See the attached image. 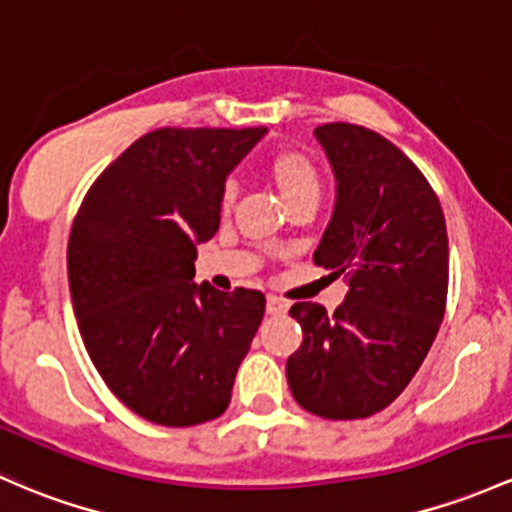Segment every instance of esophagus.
Listing matches in <instances>:
<instances>
[{"label":"esophagus","mask_w":512,"mask_h":512,"mask_svg":"<svg viewBox=\"0 0 512 512\" xmlns=\"http://www.w3.org/2000/svg\"><path fill=\"white\" fill-rule=\"evenodd\" d=\"M287 311V301L279 299V297H267V314L270 316H282Z\"/></svg>","instance_id":"1"}]
</instances>
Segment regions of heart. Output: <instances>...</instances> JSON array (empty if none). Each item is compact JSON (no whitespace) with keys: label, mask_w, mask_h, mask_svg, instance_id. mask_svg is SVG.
<instances>
[{"label":"heart","mask_w":512,"mask_h":512,"mask_svg":"<svg viewBox=\"0 0 512 512\" xmlns=\"http://www.w3.org/2000/svg\"><path fill=\"white\" fill-rule=\"evenodd\" d=\"M262 171L272 186L277 188L282 201L289 208L299 206L304 201H319L321 196V171L309 152L299 147H279L262 161ZM235 191L230 186L220 193V211L228 213L233 206Z\"/></svg>","instance_id":"b5f03b06"}]
</instances>
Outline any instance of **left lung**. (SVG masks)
Here are the masks:
<instances>
[{
  "label": "left lung",
  "mask_w": 512,
  "mask_h": 512,
  "mask_svg": "<svg viewBox=\"0 0 512 512\" xmlns=\"http://www.w3.org/2000/svg\"><path fill=\"white\" fill-rule=\"evenodd\" d=\"M338 179L316 265L346 274V301L289 309L304 331L287 383L306 412L365 419L385 410L432 348L449 292V238L427 176L383 134L351 122L316 127Z\"/></svg>",
  "instance_id": "1"
}]
</instances>
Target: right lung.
Segmentation results:
<instances>
[{
	"instance_id": "1",
	"label": "right lung",
	"mask_w": 512,
	"mask_h": 512,
	"mask_svg": "<svg viewBox=\"0 0 512 512\" xmlns=\"http://www.w3.org/2000/svg\"><path fill=\"white\" fill-rule=\"evenodd\" d=\"M265 127H161L93 181L68 238L80 336L112 395L161 427H193L230 405L265 316L257 289L193 282L198 242L220 225L225 176Z\"/></svg>"
}]
</instances>
